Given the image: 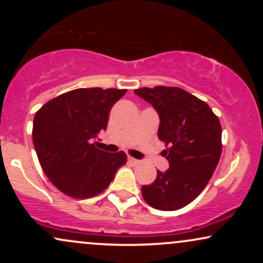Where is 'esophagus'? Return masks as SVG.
Wrapping results in <instances>:
<instances>
[{"instance_id": "obj_1", "label": "esophagus", "mask_w": 263, "mask_h": 263, "mask_svg": "<svg viewBox=\"0 0 263 263\" xmlns=\"http://www.w3.org/2000/svg\"><path fill=\"white\" fill-rule=\"evenodd\" d=\"M128 162L131 163V164H135V165H137V164H140V161H138V159H135V158H132V157H128Z\"/></svg>"}]
</instances>
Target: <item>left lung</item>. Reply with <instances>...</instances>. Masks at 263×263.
<instances>
[{"label": "left lung", "instance_id": "8db88e82", "mask_svg": "<svg viewBox=\"0 0 263 263\" xmlns=\"http://www.w3.org/2000/svg\"><path fill=\"white\" fill-rule=\"evenodd\" d=\"M135 93L159 116L158 138L168 146L165 172L141 188L147 204L173 211L192 203L209 183L221 156V125L206 102L180 87H142Z\"/></svg>", "mask_w": 263, "mask_h": 263}]
</instances>
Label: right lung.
Wrapping results in <instances>:
<instances>
[{"label":"right lung","mask_w":263,"mask_h":263,"mask_svg":"<svg viewBox=\"0 0 263 263\" xmlns=\"http://www.w3.org/2000/svg\"><path fill=\"white\" fill-rule=\"evenodd\" d=\"M125 93L119 89H75L35 114L33 144L42 170L60 192L77 199L95 197L126 164L125 152H105L93 141L107 128L111 107Z\"/></svg>","instance_id":"obj_1"}]
</instances>
